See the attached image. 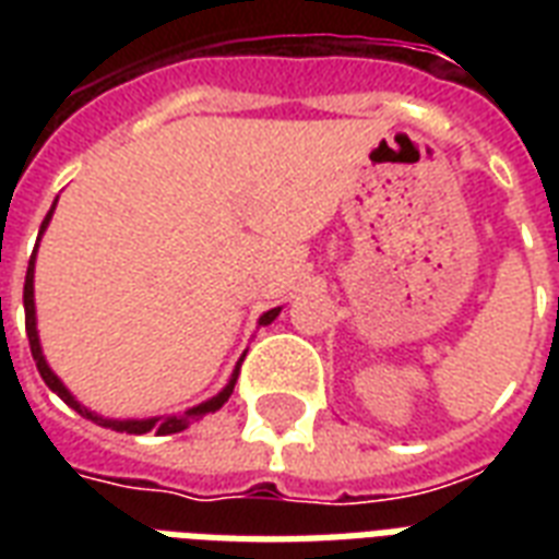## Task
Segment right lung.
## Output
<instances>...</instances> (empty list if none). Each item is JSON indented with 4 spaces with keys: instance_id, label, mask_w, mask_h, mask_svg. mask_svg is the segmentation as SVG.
Segmentation results:
<instances>
[{
    "instance_id": "1",
    "label": "right lung",
    "mask_w": 559,
    "mask_h": 559,
    "mask_svg": "<svg viewBox=\"0 0 559 559\" xmlns=\"http://www.w3.org/2000/svg\"><path fill=\"white\" fill-rule=\"evenodd\" d=\"M57 205V202H55ZM55 205H51V211L46 214V219H43V226H39V237H43V231H46L48 219H51V214H55ZM34 258H37V252L31 254L28 261V272H25V289H22V305H25V333H28V345H31V357H34V362H37V371L39 377L46 380V385L51 391H55L57 397L63 400V403H69V406L78 412V415H83L86 420H92V424L98 426H107V429H116V432H127V435H144V432H156V435H174V432H182V429H188V426L193 424V420H200L202 415H209V412H217L223 403H226L228 397H231V391H235V382H237V373H240V362H237L235 373H231V380L226 382V389L219 391V394H214L211 400H205V403H200V406L188 408V412H182V415H168V417H144V420H112V417H100L95 415V412H90L86 406H81L78 400L72 397V391L66 389L63 382L57 380V373L48 368L46 357H43V348H39V336H37V310H34ZM281 313V307H272V310H266V313L261 316V324H270L275 322V316Z\"/></svg>"
}]
</instances>
